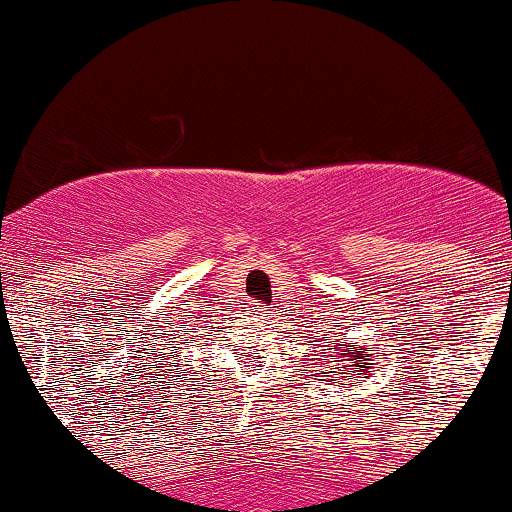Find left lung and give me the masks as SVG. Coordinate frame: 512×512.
I'll list each match as a JSON object with an SVG mask.
<instances>
[{
    "label": "left lung",
    "mask_w": 512,
    "mask_h": 512,
    "mask_svg": "<svg viewBox=\"0 0 512 512\" xmlns=\"http://www.w3.org/2000/svg\"><path fill=\"white\" fill-rule=\"evenodd\" d=\"M322 354H330V349H322ZM332 358L337 361H330V358H322V361H330V373H334L339 378V383H354V380L363 378H373V370H375V354H373V346H361V344H349L344 342L334 344ZM327 383H332V375H327Z\"/></svg>",
    "instance_id": "1"
}]
</instances>
